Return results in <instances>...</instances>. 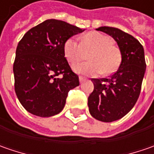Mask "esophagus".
<instances>
[{
	"instance_id": "esophagus-1",
	"label": "esophagus",
	"mask_w": 154,
	"mask_h": 154,
	"mask_svg": "<svg viewBox=\"0 0 154 154\" xmlns=\"http://www.w3.org/2000/svg\"><path fill=\"white\" fill-rule=\"evenodd\" d=\"M79 80H80V83H82L83 81H85V80H86V79H85L84 77H82V76H80V77H79Z\"/></svg>"
}]
</instances>
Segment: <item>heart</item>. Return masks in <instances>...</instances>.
Returning <instances> with one entry per match:
<instances>
[{
  "label": "heart",
  "instance_id": "obj_1",
  "mask_svg": "<svg viewBox=\"0 0 154 154\" xmlns=\"http://www.w3.org/2000/svg\"><path fill=\"white\" fill-rule=\"evenodd\" d=\"M64 54L68 62L74 64L85 60L88 55L91 62L74 66V71L86 75H108L114 73L121 62V51L113 45L110 37L92 32L82 37L81 42L69 38L64 45Z\"/></svg>",
  "mask_w": 154,
  "mask_h": 154
}]
</instances>
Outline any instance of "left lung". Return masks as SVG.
<instances>
[{
  "mask_svg": "<svg viewBox=\"0 0 154 154\" xmlns=\"http://www.w3.org/2000/svg\"><path fill=\"white\" fill-rule=\"evenodd\" d=\"M96 30L112 37L122 55L119 68L109 78L92 79L94 89L88 97L92 116L110 122L127 115L139 98L146 71L145 54L137 39L118 28L100 26Z\"/></svg>",
  "mask_w": 154,
  "mask_h": 154,
  "instance_id": "1",
  "label": "left lung"
}]
</instances>
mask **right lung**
I'll return each instance as SVG.
<instances>
[{
    "label": "right lung",
    "mask_w": 154,
    "mask_h": 154,
    "mask_svg": "<svg viewBox=\"0 0 154 154\" xmlns=\"http://www.w3.org/2000/svg\"><path fill=\"white\" fill-rule=\"evenodd\" d=\"M84 31L51 19L29 30L20 41L14 63V89L28 112L50 117L63 109L68 92L80 85L65 57L64 45Z\"/></svg>",
    "instance_id": "1"
}]
</instances>
